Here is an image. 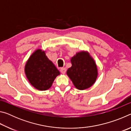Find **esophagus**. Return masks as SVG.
Here are the masks:
<instances>
[{
    "label": "esophagus",
    "instance_id": "34e87169",
    "mask_svg": "<svg viewBox=\"0 0 131 131\" xmlns=\"http://www.w3.org/2000/svg\"><path fill=\"white\" fill-rule=\"evenodd\" d=\"M60 71H61V72L62 73L65 74L66 72V69L65 68H61Z\"/></svg>",
    "mask_w": 131,
    "mask_h": 131
}]
</instances>
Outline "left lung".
<instances>
[{
	"label": "left lung",
	"mask_w": 131,
	"mask_h": 131,
	"mask_svg": "<svg viewBox=\"0 0 131 131\" xmlns=\"http://www.w3.org/2000/svg\"><path fill=\"white\" fill-rule=\"evenodd\" d=\"M72 67L67 71L74 85L79 90H85L92 86L96 80L97 72L95 62L87 53H77L71 59Z\"/></svg>",
	"instance_id": "left-lung-1"
}]
</instances>
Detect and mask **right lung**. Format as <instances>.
<instances>
[{
  "label": "right lung",
  "instance_id": "add662e5",
  "mask_svg": "<svg viewBox=\"0 0 131 131\" xmlns=\"http://www.w3.org/2000/svg\"><path fill=\"white\" fill-rule=\"evenodd\" d=\"M25 74L30 83L41 91L47 90L51 87L59 70L46 56L44 51L37 50L31 55L26 63Z\"/></svg>",
  "mask_w": 131,
  "mask_h": 131
}]
</instances>
